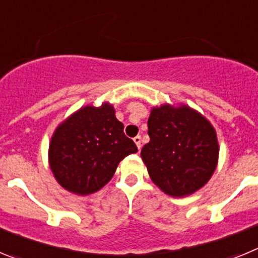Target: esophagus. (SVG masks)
<instances>
[{"label": "esophagus", "instance_id": "34e87169", "mask_svg": "<svg viewBox=\"0 0 258 258\" xmlns=\"http://www.w3.org/2000/svg\"><path fill=\"white\" fill-rule=\"evenodd\" d=\"M134 143L137 145V147H138V150H141V147H142V145H141V142H142V138H141V136H137L133 138Z\"/></svg>", "mask_w": 258, "mask_h": 258}]
</instances>
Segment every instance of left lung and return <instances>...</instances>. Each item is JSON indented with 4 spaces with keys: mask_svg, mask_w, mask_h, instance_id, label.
I'll return each instance as SVG.
<instances>
[{
    "mask_svg": "<svg viewBox=\"0 0 258 258\" xmlns=\"http://www.w3.org/2000/svg\"><path fill=\"white\" fill-rule=\"evenodd\" d=\"M150 142L141 156L150 178L173 198L188 197L213 175L218 163L217 134L200 112L186 104L152 107Z\"/></svg>",
    "mask_w": 258,
    "mask_h": 258,
    "instance_id": "left-lung-1",
    "label": "left lung"
}]
</instances>
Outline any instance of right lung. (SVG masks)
Instances as JSON below:
<instances>
[{
	"label": "right lung",
	"mask_w": 258,
	"mask_h": 258,
	"mask_svg": "<svg viewBox=\"0 0 258 258\" xmlns=\"http://www.w3.org/2000/svg\"><path fill=\"white\" fill-rule=\"evenodd\" d=\"M138 151L108 102L77 109L56 126L49 145V165L61 187L76 195L101 190L125 156Z\"/></svg>",
	"instance_id": "1"
}]
</instances>
